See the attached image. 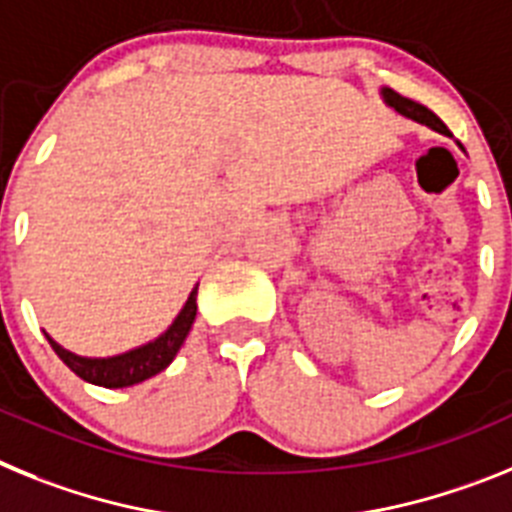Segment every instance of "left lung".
Wrapping results in <instances>:
<instances>
[{"instance_id":"8db88e82","label":"left lung","mask_w":512,"mask_h":512,"mask_svg":"<svg viewBox=\"0 0 512 512\" xmlns=\"http://www.w3.org/2000/svg\"><path fill=\"white\" fill-rule=\"evenodd\" d=\"M381 95H384L386 105H391V108L397 110V113L407 115V118H412V121L433 128V131L443 133V136H451V131L446 128V123H443L441 118L433 113V110H428L425 105H420V102L410 100V97H402L399 92H394V90H381Z\"/></svg>"}]
</instances>
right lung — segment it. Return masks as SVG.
I'll use <instances>...</instances> for the list:
<instances>
[{
	"instance_id": "right-lung-1",
	"label": "right lung",
	"mask_w": 512,
	"mask_h": 512,
	"mask_svg": "<svg viewBox=\"0 0 512 512\" xmlns=\"http://www.w3.org/2000/svg\"><path fill=\"white\" fill-rule=\"evenodd\" d=\"M195 296H198V286L193 288V293L188 296V301H185L182 311L172 322V327L162 337L136 350H128L123 355H113V358H82V355H74L61 348L59 342H53L48 335L46 337L51 342V348L56 350V355L71 371L77 373L79 379L105 386V389H123V386L141 384V381L157 376L159 371L170 366L195 322V311H198Z\"/></svg>"
}]
</instances>
